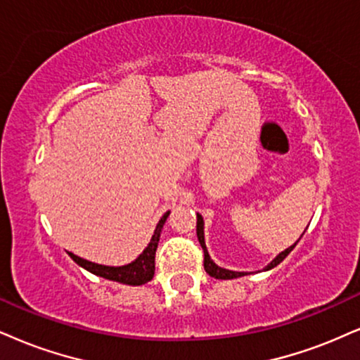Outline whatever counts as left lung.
<instances>
[{"mask_svg": "<svg viewBox=\"0 0 360 360\" xmlns=\"http://www.w3.org/2000/svg\"><path fill=\"white\" fill-rule=\"evenodd\" d=\"M197 237H198V242H200V245L203 248V267H205V272L210 275V277H215V278H221V281H230V278H237V277H243V275H247L245 272H233V270H227V269H221L219 267V265L215 264L214 260L210 259V255H208L207 252V245H205V237H203V219L200 214H197ZM300 240V238H299ZM297 240V242H299ZM297 242L294 243V245H290L288 248H285V250L281 252L275 259L270 262V264L265 267L264 270H270L274 267H277L281 262L285 259V257L290 254L292 250H294V247L297 245Z\"/></svg>", "mask_w": 360, "mask_h": 360, "instance_id": "left-lung-1", "label": "left lung"}]
</instances>
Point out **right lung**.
<instances>
[{"instance_id":"right-lung-1","label":"right lung","mask_w":360,"mask_h":360,"mask_svg":"<svg viewBox=\"0 0 360 360\" xmlns=\"http://www.w3.org/2000/svg\"><path fill=\"white\" fill-rule=\"evenodd\" d=\"M168 215H170V212H167V214L160 219V221L157 224V229H155V232L152 235V240H150L145 250L141 252V254L136 257L131 264L122 265V267H108V265L93 264L90 260H85L82 259V257L72 254V252H68V255L77 262L79 267L88 270V272L98 275V277L108 278V281H113V282L127 283V285H143V283L150 282L153 278L155 252H157L160 233H162V229L163 225H165V220Z\"/></svg>"}]
</instances>
